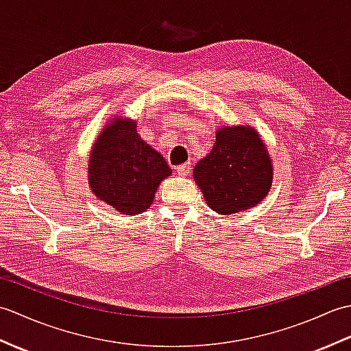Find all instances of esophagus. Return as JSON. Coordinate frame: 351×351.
<instances>
[{
    "label": "esophagus",
    "instance_id": "34e87169",
    "mask_svg": "<svg viewBox=\"0 0 351 351\" xmlns=\"http://www.w3.org/2000/svg\"><path fill=\"white\" fill-rule=\"evenodd\" d=\"M190 170H191L190 162H184V164H181V166L176 167V173L180 176H187L190 173Z\"/></svg>",
    "mask_w": 351,
    "mask_h": 351
}]
</instances>
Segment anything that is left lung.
<instances>
[{
  "instance_id": "1",
  "label": "left lung",
  "mask_w": 351,
  "mask_h": 351,
  "mask_svg": "<svg viewBox=\"0 0 351 351\" xmlns=\"http://www.w3.org/2000/svg\"><path fill=\"white\" fill-rule=\"evenodd\" d=\"M193 176L208 206L229 215L256 206L271 187L273 166L265 145L252 126H223Z\"/></svg>"
}]
</instances>
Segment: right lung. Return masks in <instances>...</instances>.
I'll use <instances>...</instances> for the list:
<instances>
[{
  "mask_svg": "<svg viewBox=\"0 0 351 351\" xmlns=\"http://www.w3.org/2000/svg\"><path fill=\"white\" fill-rule=\"evenodd\" d=\"M93 143L88 185L116 211L134 215L152 205L155 191L171 175L166 160L140 138L137 122L116 116Z\"/></svg>",
  "mask_w": 351,
  "mask_h": 351,
  "instance_id": "1",
  "label": "right lung"
}]
</instances>
